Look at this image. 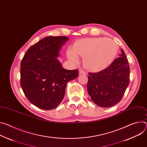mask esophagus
Wrapping results in <instances>:
<instances>
[{"label": "esophagus", "instance_id": "esophagus-1", "mask_svg": "<svg viewBox=\"0 0 147 147\" xmlns=\"http://www.w3.org/2000/svg\"><path fill=\"white\" fill-rule=\"evenodd\" d=\"M79 74H84V75H86V73L84 71H83V70H80V71H79Z\"/></svg>", "mask_w": 147, "mask_h": 147}]
</instances>
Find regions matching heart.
Masks as SVG:
<instances>
[{"label": "heart", "instance_id": "heart-1", "mask_svg": "<svg viewBox=\"0 0 147 147\" xmlns=\"http://www.w3.org/2000/svg\"><path fill=\"white\" fill-rule=\"evenodd\" d=\"M118 50L117 44L109 38H86L76 42L73 50H68V59L74 63L78 56L83 57L84 67L92 72L105 69L112 63Z\"/></svg>", "mask_w": 147, "mask_h": 147}]
</instances>
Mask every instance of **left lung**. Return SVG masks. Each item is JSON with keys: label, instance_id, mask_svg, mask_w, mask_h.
<instances>
[{"label": "left lung", "instance_id": "1", "mask_svg": "<svg viewBox=\"0 0 147 147\" xmlns=\"http://www.w3.org/2000/svg\"><path fill=\"white\" fill-rule=\"evenodd\" d=\"M119 56L107 69L88 73V93L101 107H110L121 101L129 84V66L123 49Z\"/></svg>", "mask_w": 147, "mask_h": 147}]
</instances>
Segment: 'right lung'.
<instances>
[{"mask_svg":"<svg viewBox=\"0 0 147 147\" xmlns=\"http://www.w3.org/2000/svg\"><path fill=\"white\" fill-rule=\"evenodd\" d=\"M69 40L48 36L32 46L20 64V86L29 101L41 109H54L62 101L67 83L78 76V70H65L57 59Z\"/></svg>","mask_w":147,"mask_h":147,"instance_id":"1","label":"right lung"}]
</instances>
